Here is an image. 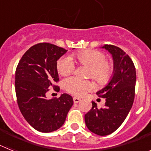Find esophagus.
<instances>
[{
    "mask_svg": "<svg viewBox=\"0 0 151 151\" xmlns=\"http://www.w3.org/2000/svg\"><path fill=\"white\" fill-rule=\"evenodd\" d=\"M80 101H81L80 98H78V97H73V102H74L75 104H78Z\"/></svg>",
    "mask_w": 151,
    "mask_h": 151,
    "instance_id": "esophagus-1",
    "label": "esophagus"
}]
</instances>
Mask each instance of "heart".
Listing matches in <instances>:
<instances>
[{"label": "heart", "instance_id": "heart-1", "mask_svg": "<svg viewBox=\"0 0 151 151\" xmlns=\"http://www.w3.org/2000/svg\"><path fill=\"white\" fill-rule=\"evenodd\" d=\"M73 58L83 66H89L88 76L99 85H105L111 80L114 73L113 64L106 60L104 53L96 49H86L73 54ZM76 65L70 57H61L57 62V69L63 76H69L74 71ZM66 91L72 94L82 97L93 88L89 81L71 77L65 81Z\"/></svg>", "mask_w": 151, "mask_h": 151}]
</instances>
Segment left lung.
<instances>
[{
    "label": "left lung",
    "instance_id": "1",
    "mask_svg": "<svg viewBox=\"0 0 151 151\" xmlns=\"http://www.w3.org/2000/svg\"><path fill=\"white\" fill-rule=\"evenodd\" d=\"M102 47L113 56L114 73L110 83L97 92L98 97L106 99L104 107L99 109L92 101L91 109L85 115L88 129L101 136L113 133L124 122L134 102L136 82L135 67L130 57L115 45Z\"/></svg>",
    "mask_w": 151,
    "mask_h": 151
}]
</instances>
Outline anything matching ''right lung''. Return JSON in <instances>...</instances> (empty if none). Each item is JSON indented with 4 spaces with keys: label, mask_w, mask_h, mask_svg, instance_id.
<instances>
[{
    "label": "right lung",
    "mask_w": 151,
    "mask_h": 151,
    "mask_svg": "<svg viewBox=\"0 0 151 151\" xmlns=\"http://www.w3.org/2000/svg\"><path fill=\"white\" fill-rule=\"evenodd\" d=\"M66 49L50 43L33 45L23 54L16 69L17 101L22 116L32 127L41 132H51L64 124L73 104L72 96L47 99L50 88L60 87L57 61Z\"/></svg>",
    "instance_id": "right-lung-1"
}]
</instances>
